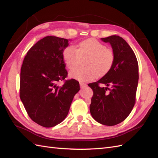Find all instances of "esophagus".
Here are the masks:
<instances>
[{
    "label": "esophagus",
    "mask_w": 158,
    "mask_h": 158,
    "mask_svg": "<svg viewBox=\"0 0 158 158\" xmlns=\"http://www.w3.org/2000/svg\"><path fill=\"white\" fill-rule=\"evenodd\" d=\"M80 85L81 87H84V86H85V85H86V84H85V83H83V82H80Z\"/></svg>",
    "instance_id": "1"
}]
</instances>
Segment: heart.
Wrapping results in <instances>:
<instances>
[{"instance_id":"1","label":"heart","mask_w":158,"mask_h":158,"mask_svg":"<svg viewBox=\"0 0 158 158\" xmlns=\"http://www.w3.org/2000/svg\"><path fill=\"white\" fill-rule=\"evenodd\" d=\"M89 56L85 60L86 67L76 68L69 73L70 77L80 82H88L99 76L107 74L111 69L114 60L113 51L94 38L80 42L75 49L73 46L65 47L63 51L64 63L69 69L78 65L80 58Z\"/></svg>"}]
</instances>
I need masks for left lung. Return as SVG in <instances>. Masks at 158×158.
I'll list each match as a JSON object with an SVG mask.
<instances>
[{
  "label": "left lung",
  "instance_id": "obj_1",
  "mask_svg": "<svg viewBox=\"0 0 158 158\" xmlns=\"http://www.w3.org/2000/svg\"><path fill=\"white\" fill-rule=\"evenodd\" d=\"M101 40L111 44L114 60L102 78L88 84L94 93L89 111L97 122L114 126L125 120L135 104L138 64L135 52L121 37L111 35ZM100 83L110 88H101Z\"/></svg>",
  "mask_w": 158,
  "mask_h": 158
}]
</instances>
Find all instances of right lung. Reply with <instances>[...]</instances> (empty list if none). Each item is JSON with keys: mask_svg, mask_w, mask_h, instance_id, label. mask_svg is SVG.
Masks as SVG:
<instances>
[{"mask_svg": "<svg viewBox=\"0 0 158 158\" xmlns=\"http://www.w3.org/2000/svg\"><path fill=\"white\" fill-rule=\"evenodd\" d=\"M69 40L47 36L27 51L20 72V97L33 121L44 127H55L67 116L75 94L80 90L68 73L63 51ZM64 81L63 86L58 83Z\"/></svg>", "mask_w": 158, "mask_h": 158, "instance_id": "obj_1", "label": "right lung"}]
</instances>
